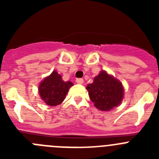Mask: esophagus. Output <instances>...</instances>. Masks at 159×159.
<instances>
[{"mask_svg":"<svg viewBox=\"0 0 159 159\" xmlns=\"http://www.w3.org/2000/svg\"><path fill=\"white\" fill-rule=\"evenodd\" d=\"M76 83L78 84H82L83 83H84V79H81V78L77 79V80H76Z\"/></svg>","mask_w":159,"mask_h":159,"instance_id":"34e87169","label":"esophagus"}]
</instances>
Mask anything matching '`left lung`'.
Returning <instances> with one entry per match:
<instances>
[{
  "label": "left lung",
  "instance_id": "1",
  "mask_svg": "<svg viewBox=\"0 0 159 159\" xmlns=\"http://www.w3.org/2000/svg\"><path fill=\"white\" fill-rule=\"evenodd\" d=\"M86 89L95 107L102 111L118 107L123 99L124 91L122 83L105 71H101Z\"/></svg>",
  "mask_w": 159,
  "mask_h": 159
}]
</instances>
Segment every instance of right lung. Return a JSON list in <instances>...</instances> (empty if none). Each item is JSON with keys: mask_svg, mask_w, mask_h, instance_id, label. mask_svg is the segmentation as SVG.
Here are the masks:
<instances>
[{"mask_svg": "<svg viewBox=\"0 0 159 159\" xmlns=\"http://www.w3.org/2000/svg\"><path fill=\"white\" fill-rule=\"evenodd\" d=\"M73 85L71 81L64 82L57 71H53L39 86V94L42 100L50 107L60 104L65 99L68 90Z\"/></svg>", "mask_w": 159, "mask_h": 159, "instance_id": "obj_1", "label": "right lung"}]
</instances>
